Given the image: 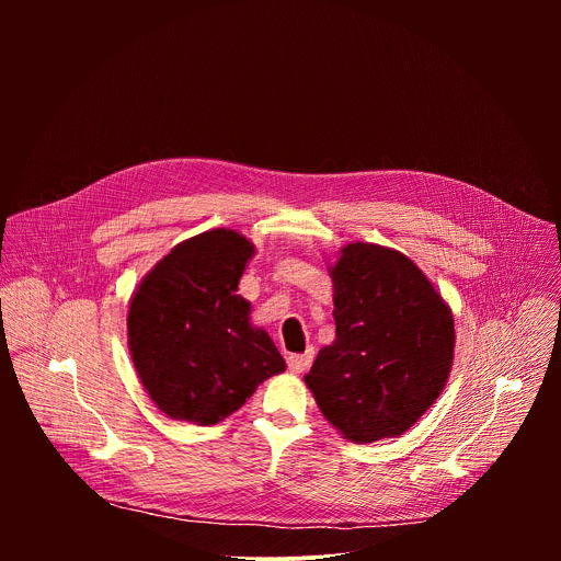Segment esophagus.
Instances as JSON below:
<instances>
[{
  "label": "esophagus",
  "mask_w": 561,
  "mask_h": 561,
  "mask_svg": "<svg viewBox=\"0 0 561 561\" xmlns=\"http://www.w3.org/2000/svg\"><path fill=\"white\" fill-rule=\"evenodd\" d=\"M312 364V351H306L304 355H290L288 357V368L290 373H304Z\"/></svg>",
  "instance_id": "obj_1"
}]
</instances>
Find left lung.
Returning <instances> with one entry per match:
<instances>
[{
  "label": "left lung",
  "instance_id": "8db88e82",
  "mask_svg": "<svg viewBox=\"0 0 561 561\" xmlns=\"http://www.w3.org/2000/svg\"><path fill=\"white\" fill-rule=\"evenodd\" d=\"M335 342L304 375L348 442L404 435L444 390L455 353L450 306L413 260L351 242L329 266Z\"/></svg>",
  "mask_w": 561,
  "mask_h": 561
}]
</instances>
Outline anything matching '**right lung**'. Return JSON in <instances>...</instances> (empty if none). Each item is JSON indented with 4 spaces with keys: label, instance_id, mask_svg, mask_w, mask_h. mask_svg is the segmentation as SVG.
Masks as SVG:
<instances>
[{
    "label": "right lung",
    "instance_id": "add662e5",
    "mask_svg": "<svg viewBox=\"0 0 561 561\" xmlns=\"http://www.w3.org/2000/svg\"><path fill=\"white\" fill-rule=\"evenodd\" d=\"M253 255L251 239L213 228L180 242L133 293L128 351L148 397L171 420L217 424L286 370L268 333L251 324V301L237 295Z\"/></svg>",
    "mask_w": 561,
    "mask_h": 561
}]
</instances>
